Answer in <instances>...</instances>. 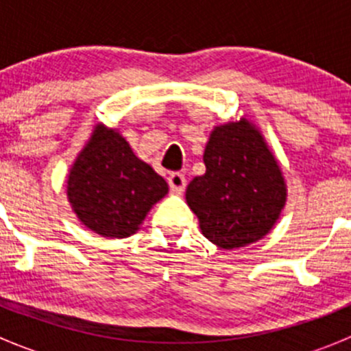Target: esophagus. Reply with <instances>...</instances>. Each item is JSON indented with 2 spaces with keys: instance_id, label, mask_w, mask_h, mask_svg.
<instances>
[{
  "instance_id": "34e87169",
  "label": "esophagus",
  "mask_w": 351,
  "mask_h": 351,
  "mask_svg": "<svg viewBox=\"0 0 351 351\" xmlns=\"http://www.w3.org/2000/svg\"><path fill=\"white\" fill-rule=\"evenodd\" d=\"M168 185L171 189V192L175 193H182L186 186V180L182 173H171L168 176Z\"/></svg>"
}]
</instances>
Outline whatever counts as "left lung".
Instances as JSON below:
<instances>
[{"label": "left lung", "mask_w": 351, "mask_h": 351, "mask_svg": "<svg viewBox=\"0 0 351 351\" xmlns=\"http://www.w3.org/2000/svg\"><path fill=\"white\" fill-rule=\"evenodd\" d=\"M204 162V175L186 186L202 234L224 250L267 236L280 217L287 185L260 130L247 119L214 127Z\"/></svg>", "instance_id": "left-lung-1"}]
</instances>
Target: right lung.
<instances>
[{"instance_id": "1", "label": "right lung", "mask_w": 351, "mask_h": 351, "mask_svg": "<svg viewBox=\"0 0 351 351\" xmlns=\"http://www.w3.org/2000/svg\"><path fill=\"white\" fill-rule=\"evenodd\" d=\"M168 193L162 176L141 161L115 129L98 123L67 176L77 219L104 238H129Z\"/></svg>"}]
</instances>
